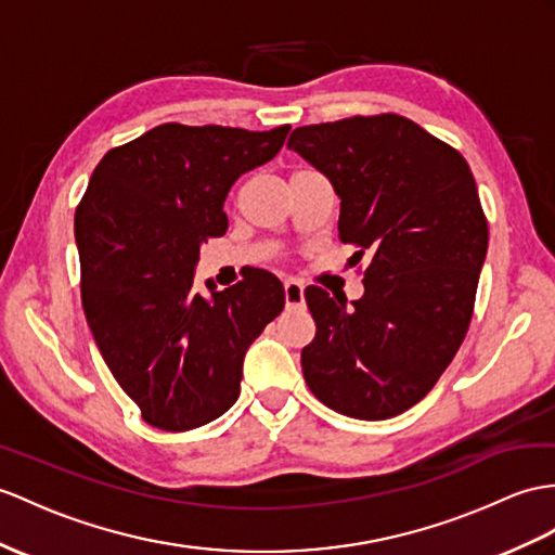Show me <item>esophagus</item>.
Here are the masks:
<instances>
[{
	"mask_svg": "<svg viewBox=\"0 0 555 555\" xmlns=\"http://www.w3.org/2000/svg\"><path fill=\"white\" fill-rule=\"evenodd\" d=\"M285 304H287V308L304 306V287L299 285V282H294V280L285 282Z\"/></svg>",
	"mask_w": 555,
	"mask_h": 555,
	"instance_id": "34e87169",
	"label": "esophagus"
}]
</instances>
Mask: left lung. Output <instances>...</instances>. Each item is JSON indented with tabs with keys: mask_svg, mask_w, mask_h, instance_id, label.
Listing matches in <instances>:
<instances>
[{
	"mask_svg": "<svg viewBox=\"0 0 555 555\" xmlns=\"http://www.w3.org/2000/svg\"><path fill=\"white\" fill-rule=\"evenodd\" d=\"M289 151L341 199L339 237L370 251L358 301L306 289L315 339L308 388L334 412L376 422L422 400L456 356L488 256V221L466 159L400 115L292 131Z\"/></svg>",
	"mask_w": 555,
	"mask_h": 555,
	"instance_id": "8db88e82",
	"label": "left lung"
}]
</instances>
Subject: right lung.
<instances>
[{
	"label": "right lung",
	"instance_id": "obj_1",
	"mask_svg": "<svg viewBox=\"0 0 555 555\" xmlns=\"http://www.w3.org/2000/svg\"><path fill=\"white\" fill-rule=\"evenodd\" d=\"M287 133L169 121L91 173L75 211L82 306L107 370L155 428L191 430L231 410L247 348L285 308L268 270L221 292L193 285L202 245L228 231L231 185Z\"/></svg>",
	"mask_w": 555,
	"mask_h": 555
}]
</instances>
